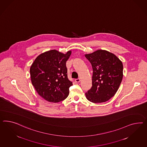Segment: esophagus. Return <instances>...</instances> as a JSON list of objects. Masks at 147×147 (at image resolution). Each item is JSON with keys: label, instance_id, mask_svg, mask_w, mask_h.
I'll return each mask as SVG.
<instances>
[{"label": "esophagus", "instance_id": "1", "mask_svg": "<svg viewBox=\"0 0 147 147\" xmlns=\"http://www.w3.org/2000/svg\"><path fill=\"white\" fill-rule=\"evenodd\" d=\"M75 81H76V83H79V82H80V79H76L75 80Z\"/></svg>", "mask_w": 147, "mask_h": 147}]
</instances>
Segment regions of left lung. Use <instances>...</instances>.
<instances>
[{"label": "left lung", "mask_w": 147, "mask_h": 147, "mask_svg": "<svg viewBox=\"0 0 147 147\" xmlns=\"http://www.w3.org/2000/svg\"><path fill=\"white\" fill-rule=\"evenodd\" d=\"M92 68V87L86 93L87 99L98 103L105 102L115 95L122 81L123 65L110 52L98 50L85 55Z\"/></svg>", "instance_id": "8db88e82"}]
</instances>
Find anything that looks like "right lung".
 I'll use <instances>...</instances> for the list:
<instances>
[{"instance_id":"obj_1","label":"right lung","mask_w":147,"mask_h":147,"mask_svg":"<svg viewBox=\"0 0 147 147\" xmlns=\"http://www.w3.org/2000/svg\"><path fill=\"white\" fill-rule=\"evenodd\" d=\"M71 53L52 50L40 55L32 63V84L38 95L48 102L58 103L68 96L73 84L68 79L66 63Z\"/></svg>"}]
</instances>
